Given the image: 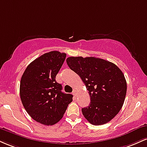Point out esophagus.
<instances>
[{
  "instance_id": "obj_1",
  "label": "esophagus",
  "mask_w": 147,
  "mask_h": 147,
  "mask_svg": "<svg viewBox=\"0 0 147 147\" xmlns=\"http://www.w3.org/2000/svg\"><path fill=\"white\" fill-rule=\"evenodd\" d=\"M72 95H73L74 96H76V95H77V93H76V91L75 90L72 91Z\"/></svg>"
}]
</instances>
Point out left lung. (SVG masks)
Instances as JSON below:
<instances>
[{
	"label": "left lung",
	"mask_w": 147,
	"mask_h": 147,
	"mask_svg": "<svg viewBox=\"0 0 147 147\" xmlns=\"http://www.w3.org/2000/svg\"><path fill=\"white\" fill-rule=\"evenodd\" d=\"M66 62L88 90L90 103L82 109L84 117L93 125L110 122L125 99L127 86L122 70L115 64L95 57H70Z\"/></svg>",
	"instance_id": "1"
}]
</instances>
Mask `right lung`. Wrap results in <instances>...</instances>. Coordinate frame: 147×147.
<instances>
[{
  "label": "right lung",
  "mask_w": 147,
  "mask_h": 147,
  "mask_svg": "<svg viewBox=\"0 0 147 147\" xmlns=\"http://www.w3.org/2000/svg\"><path fill=\"white\" fill-rule=\"evenodd\" d=\"M65 57V53L49 52L30 63L22 75V104L33 119L44 125L58 122L72 101V95L61 92L55 79Z\"/></svg>",
  "instance_id": "right-lung-1"
}]
</instances>
